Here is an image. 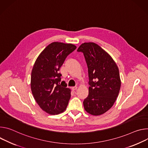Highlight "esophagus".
Wrapping results in <instances>:
<instances>
[{
  "label": "esophagus",
  "instance_id": "34e87169",
  "mask_svg": "<svg viewBox=\"0 0 148 148\" xmlns=\"http://www.w3.org/2000/svg\"><path fill=\"white\" fill-rule=\"evenodd\" d=\"M77 86H74V87H72V88H71V89H72V90H75L77 89Z\"/></svg>",
  "mask_w": 148,
  "mask_h": 148
}]
</instances>
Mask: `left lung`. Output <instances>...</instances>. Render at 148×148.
<instances>
[{
	"label": "left lung",
	"mask_w": 148,
	"mask_h": 148,
	"mask_svg": "<svg viewBox=\"0 0 148 148\" xmlns=\"http://www.w3.org/2000/svg\"><path fill=\"white\" fill-rule=\"evenodd\" d=\"M77 51L83 52L88 68L89 95L84 101L85 110L101 115L112 107L118 96L121 86L118 67L110 55L93 42L82 43Z\"/></svg>",
	"instance_id": "8db88e82"
}]
</instances>
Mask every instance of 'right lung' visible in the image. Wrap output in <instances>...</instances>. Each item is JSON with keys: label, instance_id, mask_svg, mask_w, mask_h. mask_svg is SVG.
I'll list each match as a JSON object with an SVG mask.
<instances>
[{"label": "right lung", "instance_id": "obj_1", "mask_svg": "<svg viewBox=\"0 0 148 148\" xmlns=\"http://www.w3.org/2000/svg\"><path fill=\"white\" fill-rule=\"evenodd\" d=\"M76 46L55 42L49 44L37 58L31 73L30 88L34 99L45 112L58 114L68 105L71 90L59 73L65 59Z\"/></svg>", "mask_w": 148, "mask_h": 148}]
</instances>
